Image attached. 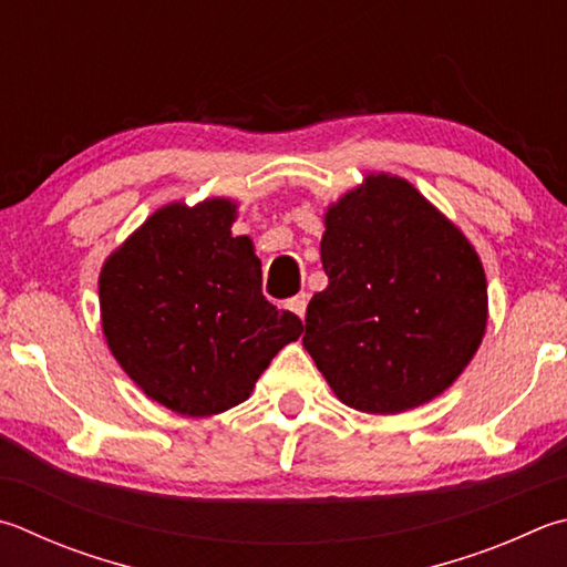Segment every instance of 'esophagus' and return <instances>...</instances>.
Listing matches in <instances>:
<instances>
[{
  "instance_id": "34e87169",
  "label": "esophagus",
  "mask_w": 567,
  "mask_h": 567,
  "mask_svg": "<svg viewBox=\"0 0 567 567\" xmlns=\"http://www.w3.org/2000/svg\"><path fill=\"white\" fill-rule=\"evenodd\" d=\"M307 300H310V295H297V297H292L290 302H287V307H290V310L300 317V319H305V315H307Z\"/></svg>"
}]
</instances>
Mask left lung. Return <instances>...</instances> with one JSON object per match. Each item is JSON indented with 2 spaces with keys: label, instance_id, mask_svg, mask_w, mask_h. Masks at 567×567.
<instances>
[{
  "label": "left lung",
  "instance_id": "8db88e82",
  "mask_svg": "<svg viewBox=\"0 0 567 567\" xmlns=\"http://www.w3.org/2000/svg\"><path fill=\"white\" fill-rule=\"evenodd\" d=\"M327 290L302 344L339 401L401 414L446 391L486 332V272L473 245L404 178L372 173L324 215Z\"/></svg>",
  "mask_w": 567,
  "mask_h": 567
}]
</instances>
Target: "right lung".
<instances>
[{"label": "right lung", "mask_w": 567, "mask_h": 567, "mask_svg": "<svg viewBox=\"0 0 567 567\" xmlns=\"http://www.w3.org/2000/svg\"><path fill=\"white\" fill-rule=\"evenodd\" d=\"M235 208L225 198L166 205L99 277L111 354L143 394L183 416L238 406L305 329L265 300L252 240L230 233Z\"/></svg>", "instance_id": "right-lung-1"}]
</instances>
